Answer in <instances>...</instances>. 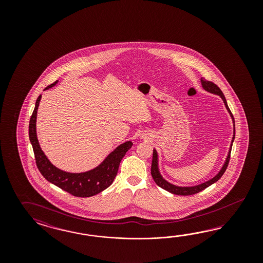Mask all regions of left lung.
Masks as SVG:
<instances>
[{
	"label": "left lung",
	"instance_id": "1",
	"mask_svg": "<svg viewBox=\"0 0 263 263\" xmlns=\"http://www.w3.org/2000/svg\"><path fill=\"white\" fill-rule=\"evenodd\" d=\"M201 85H202V87H203L204 89H206L207 91L212 92V93H215V95H218V96H221V98L223 99V103L226 105V107H227L228 111H230L231 118H232V120H233L234 132H233V138H232V142H231V143H233V140H234V137H235V122H234V119H233V116H232V114H231V110H230V108H229V106H228V103H227V100H226L224 96H223V91H222V90H221V88H219V87H218L216 84H214L213 82L208 81V80L205 79V78H201ZM231 147H232V145H231L229 155H228L227 160H226V163H224V165H223V167H222V170L220 171V173H219L218 175H216L215 177H213L212 179L208 180V181L204 182V183L198 185V186H194V187H177V186L173 185V184L168 183L167 181H166V180L161 176V175H160L159 170H158L157 152H156V151L154 149V151H153V154H152V178H153V180L155 181V183L157 184L159 187L163 188V189H164V190H166V191L172 193V194H175V195H180V196H190V195H195V194H197V193H199V192L202 191V190L206 189L207 187H209L210 185L215 183L216 181H218V180L222 177V175L224 174V172H226L227 167L229 166V163H230V159H231Z\"/></svg>",
	"mask_w": 263,
	"mask_h": 263
}]
</instances>
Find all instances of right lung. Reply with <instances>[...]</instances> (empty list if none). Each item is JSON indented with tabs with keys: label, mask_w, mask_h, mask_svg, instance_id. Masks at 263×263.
<instances>
[{
	"label": "right lung",
	"mask_w": 263,
	"mask_h": 263,
	"mask_svg": "<svg viewBox=\"0 0 263 263\" xmlns=\"http://www.w3.org/2000/svg\"><path fill=\"white\" fill-rule=\"evenodd\" d=\"M57 83L58 81L49 85L44 89L54 87ZM40 99L41 96H39L36 99L35 107L32 111L29 124V137L34 153L35 163L37 168L40 170V174L49 182L56 185L62 190L71 194L74 197L88 198L107 189L115 180L119 171L120 161L124 157L125 153L132 147V142L129 141L120 144V146H118L104 160L102 164L89 172L81 174H70L61 171L50 163V161L41 151L36 138L35 121Z\"/></svg>",
	"instance_id": "1"
}]
</instances>
